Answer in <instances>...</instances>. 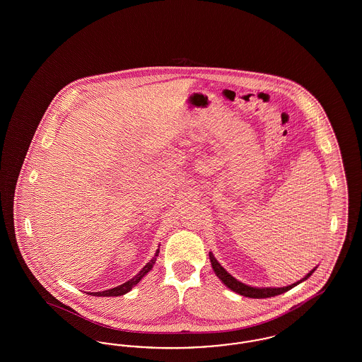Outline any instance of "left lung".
I'll return each mask as SVG.
<instances>
[{
  "mask_svg": "<svg viewBox=\"0 0 362 362\" xmlns=\"http://www.w3.org/2000/svg\"><path fill=\"white\" fill-rule=\"evenodd\" d=\"M209 258H210L211 267H213L216 276H218V278L224 282L225 286H228V288H229L230 291H233V292L239 293V294L245 296V297H251V298H267V297H274V296H278V294L288 292V291H291L294 286H297L298 284H301L303 281L308 279V278L312 276V273L315 272V269H316V267H315V269H313L312 272H310L307 276H304L303 279H300L298 282H294V284L289 285V286H284V288H252V286H248V285L243 284L240 281H238L235 276H230V274L225 270L224 267L218 263V260L214 258V255H213L211 252H209Z\"/></svg>",
  "mask_w": 362,
  "mask_h": 362,
  "instance_id": "left-lung-1",
  "label": "left lung"
}]
</instances>
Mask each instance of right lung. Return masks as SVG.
<instances>
[{"label": "right lung", "mask_w": 362, "mask_h": 362, "mask_svg": "<svg viewBox=\"0 0 362 362\" xmlns=\"http://www.w3.org/2000/svg\"><path fill=\"white\" fill-rule=\"evenodd\" d=\"M158 252H160V250L157 248L155 257L151 259V260L142 267V270L138 273L137 276H134V278H132L130 281L122 284V285L117 286V288H112V289H108V291H103V292L90 293V294H92V296H99V297H100V296L108 297V296H122V294H126V293L130 292V291L137 285L138 282L144 278V276H146V274L152 270V267H153V264L156 263V259L158 257Z\"/></svg>", "instance_id": "obj_1"}]
</instances>
